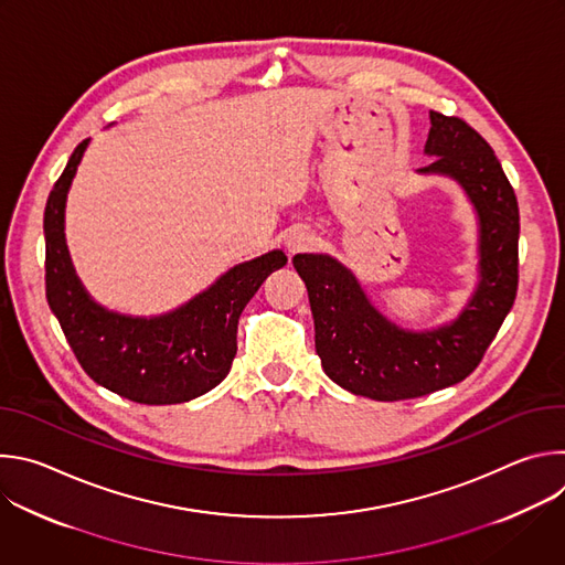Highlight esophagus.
<instances>
[{
	"label": "esophagus",
	"instance_id": "obj_1",
	"mask_svg": "<svg viewBox=\"0 0 565 565\" xmlns=\"http://www.w3.org/2000/svg\"><path fill=\"white\" fill-rule=\"evenodd\" d=\"M315 236L308 232V230H301V227H295V230H290L288 234H286V238H284V246H286V253L290 255V257H295V255H303V253H310L312 248H315Z\"/></svg>",
	"mask_w": 565,
	"mask_h": 565
}]
</instances>
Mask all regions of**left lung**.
I'll return each mask as SVG.
<instances>
[{
  "mask_svg": "<svg viewBox=\"0 0 565 565\" xmlns=\"http://www.w3.org/2000/svg\"><path fill=\"white\" fill-rule=\"evenodd\" d=\"M418 174L454 179L478 218V286L460 315L431 331L384 317L358 277L329 255H297L315 319V351L342 388L377 402L409 399L465 380L486 355L519 288V203L494 149L454 116L429 111Z\"/></svg>",
  "mask_w": 565,
  "mask_h": 565,
  "instance_id": "8db88e82",
  "label": "left lung"
}]
</instances>
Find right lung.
<instances>
[{
    "label": "right lung",
    "mask_w": 565,
    "mask_h": 565,
    "mask_svg": "<svg viewBox=\"0 0 565 565\" xmlns=\"http://www.w3.org/2000/svg\"><path fill=\"white\" fill-rule=\"evenodd\" d=\"M87 145L89 138L75 147L46 201V301L79 366L100 386L138 405L194 399L230 373L241 312L288 257L273 250L238 264L166 315L131 317L107 310L77 279L64 238L66 192Z\"/></svg>",
    "instance_id": "obj_1"
}]
</instances>
